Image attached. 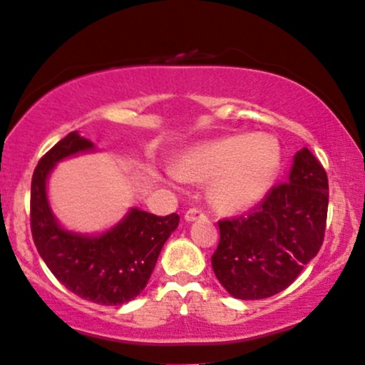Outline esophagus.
Listing matches in <instances>:
<instances>
[{
  "label": "esophagus",
  "instance_id": "obj_1",
  "mask_svg": "<svg viewBox=\"0 0 365 365\" xmlns=\"http://www.w3.org/2000/svg\"><path fill=\"white\" fill-rule=\"evenodd\" d=\"M202 217H205V214L202 212L200 209H188L185 212L187 222H194V221H197V219H202Z\"/></svg>",
  "mask_w": 365,
  "mask_h": 365
}]
</instances>
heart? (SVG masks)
I'll use <instances>...</instances> for the list:
<instances>
[{
    "label": "heart",
    "mask_w": 365,
    "mask_h": 365,
    "mask_svg": "<svg viewBox=\"0 0 365 365\" xmlns=\"http://www.w3.org/2000/svg\"><path fill=\"white\" fill-rule=\"evenodd\" d=\"M282 165L279 140L269 134H235L182 153L173 182L209 183V199L221 212H240L270 192Z\"/></svg>",
    "instance_id": "1"
}]
</instances>
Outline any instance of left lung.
I'll list each match as a JSON object with an SVG mask.
<instances>
[{
  "label": "left lung",
  "mask_w": 365,
  "mask_h": 365,
  "mask_svg": "<svg viewBox=\"0 0 365 365\" xmlns=\"http://www.w3.org/2000/svg\"><path fill=\"white\" fill-rule=\"evenodd\" d=\"M328 212L327 171L308 148L294 155L285 182L247 216L219 221L214 274L236 299L255 301L289 287L318 255Z\"/></svg>",
  "instance_id": "1"
}]
</instances>
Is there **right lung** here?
I'll list each match as a JSON object with an SVG mask.
<instances>
[{"instance_id": "1", "label": "right lung", "mask_w": 365, "mask_h": 365, "mask_svg": "<svg viewBox=\"0 0 365 365\" xmlns=\"http://www.w3.org/2000/svg\"><path fill=\"white\" fill-rule=\"evenodd\" d=\"M90 151H96L95 144L74 130L38 161L30 192L32 238L42 260L69 291L96 304L120 306L144 291L180 217L130 207L115 226L98 235L61 226L47 197V180L59 161Z\"/></svg>"}]
</instances>
